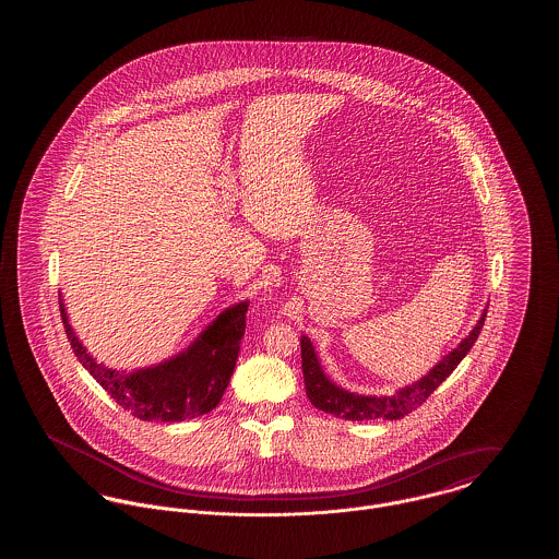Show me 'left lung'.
Masks as SVG:
<instances>
[{"mask_svg":"<svg viewBox=\"0 0 559 559\" xmlns=\"http://www.w3.org/2000/svg\"><path fill=\"white\" fill-rule=\"evenodd\" d=\"M486 320V310L481 312L476 326L469 331V335L449 352L436 367H431L427 374L417 379L415 383L400 388L396 394L392 396H362L347 392L333 383L329 374L322 371L317 349L312 342L301 335V371H304V383H306V394L310 402L324 413H331L335 417H342L347 421H372V419H390L396 421L404 415L413 413L417 406L426 402L427 396L451 374L456 365L467 356V352L476 344L479 331Z\"/></svg>","mask_w":559,"mask_h":559,"instance_id":"1","label":"left lung"}]
</instances>
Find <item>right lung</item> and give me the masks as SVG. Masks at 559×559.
<instances>
[{
  "instance_id": "1",
  "label": "right lung",
  "mask_w": 559,
  "mask_h": 559,
  "mask_svg": "<svg viewBox=\"0 0 559 559\" xmlns=\"http://www.w3.org/2000/svg\"><path fill=\"white\" fill-rule=\"evenodd\" d=\"M58 304L67 337L81 365L119 406L142 421L157 424L194 419L219 404L237 365L249 308V301L226 308L187 349L159 365L117 371L96 362L81 344L67 317L62 293H58Z\"/></svg>"
}]
</instances>
